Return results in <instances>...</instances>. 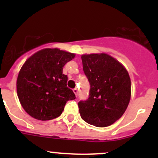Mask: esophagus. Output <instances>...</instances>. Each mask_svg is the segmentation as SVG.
<instances>
[{
  "label": "esophagus",
  "mask_w": 158,
  "mask_h": 158,
  "mask_svg": "<svg viewBox=\"0 0 158 158\" xmlns=\"http://www.w3.org/2000/svg\"><path fill=\"white\" fill-rule=\"evenodd\" d=\"M73 92H74V93H75L76 96H77V95H78V92H79V91H78V89L76 88V89H73Z\"/></svg>",
  "instance_id": "34e87169"
}]
</instances>
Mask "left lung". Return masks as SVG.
Here are the masks:
<instances>
[{
	"instance_id": "8db88e82",
	"label": "left lung",
	"mask_w": 158,
	"mask_h": 158,
	"mask_svg": "<svg viewBox=\"0 0 158 158\" xmlns=\"http://www.w3.org/2000/svg\"><path fill=\"white\" fill-rule=\"evenodd\" d=\"M84 73L90 84L89 98L78 103L81 118L96 127H107L118 120L131 98L128 71L106 53L81 56Z\"/></svg>"
}]
</instances>
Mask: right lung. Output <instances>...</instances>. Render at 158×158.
<instances>
[{
    "mask_svg": "<svg viewBox=\"0 0 158 158\" xmlns=\"http://www.w3.org/2000/svg\"><path fill=\"white\" fill-rule=\"evenodd\" d=\"M74 53L57 48L41 49L30 57L19 72L17 92L22 107L31 117L41 121L59 117L69 100L76 98L66 85L63 66Z\"/></svg>",
    "mask_w": 158,
    "mask_h": 158,
    "instance_id": "obj_1",
    "label": "right lung"
}]
</instances>
